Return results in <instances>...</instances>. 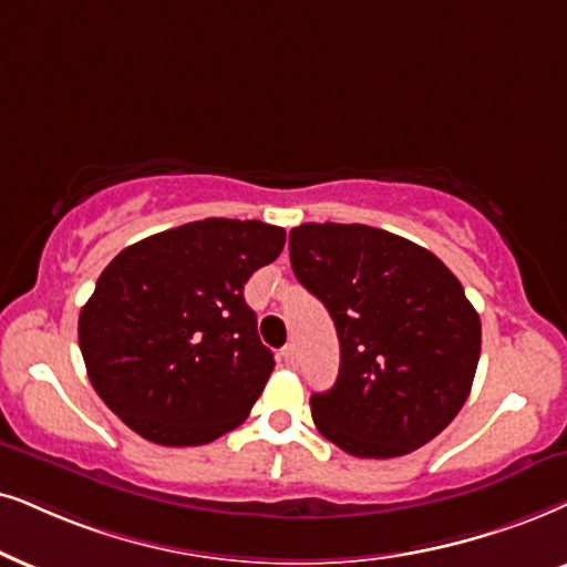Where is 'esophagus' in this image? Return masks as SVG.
<instances>
[{
  "instance_id": "1",
  "label": "esophagus",
  "mask_w": 567,
  "mask_h": 567,
  "mask_svg": "<svg viewBox=\"0 0 567 567\" xmlns=\"http://www.w3.org/2000/svg\"><path fill=\"white\" fill-rule=\"evenodd\" d=\"M279 358H282L285 367H296V363H298V350H296V346H285L282 353H279Z\"/></svg>"
}]
</instances>
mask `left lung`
I'll list each match as a JSON object with an SVG mask.
<instances>
[{"label":"left lung","mask_w":567,"mask_h":567,"mask_svg":"<svg viewBox=\"0 0 567 567\" xmlns=\"http://www.w3.org/2000/svg\"><path fill=\"white\" fill-rule=\"evenodd\" d=\"M298 282L332 317L340 374L311 395L313 424L355 457H398L455 419L482 353V321L432 250L369 225L290 230Z\"/></svg>","instance_id":"8db88e82"}]
</instances>
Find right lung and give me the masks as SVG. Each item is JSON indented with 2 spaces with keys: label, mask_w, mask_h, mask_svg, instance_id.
<instances>
[{
  "label": "right lung",
  "mask_w": 567,
  "mask_h": 567,
  "mask_svg": "<svg viewBox=\"0 0 567 567\" xmlns=\"http://www.w3.org/2000/svg\"><path fill=\"white\" fill-rule=\"evenodd\" d=\"M282 246V227L212 217L120 250L78 319L106 408L164 447L240 426L275 369L243 288Z\"/></svg>",
  "instance_id": "obj_1"
}]
</instances>
